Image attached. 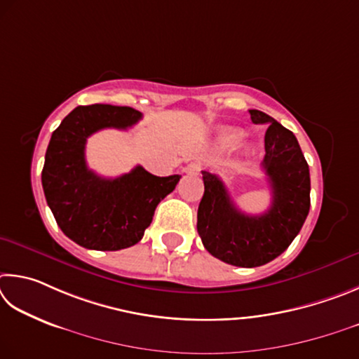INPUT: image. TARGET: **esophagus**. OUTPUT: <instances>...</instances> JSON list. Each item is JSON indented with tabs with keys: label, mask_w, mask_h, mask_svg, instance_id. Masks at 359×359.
Instances as JSON below:
<instances>
[{
	"label": "esophagus",
	"mask_w": 359,
	"mask_h": 359,
	"mask_svg": "<svg viewBox=\"0 0 359 359\" xmlns=\"http://www.w3.org/2000/svg\"><path fill=\"white\" fill-rule=\"evenodd\" d=\"M200 168H202V165H200L198 162H191L187 163V165L183 168L184 173H198Z\"/></svg>",
	"instance_id": "obj_1"
}]
</instances>
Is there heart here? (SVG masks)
Wrapping results in <instances>:
<instances>
[{
    "mask_svg": "<svg viewBox=\"0 0 359 359\" xmlns=\"http://www.w3.org/2000/svg\"><path fill=\"white\" fill-rule=\"evenodd\" d=\"M241 137V132L236 130V129H222L219 132V143L222 144V147H229V144H233L238 138Z\"/></svg>",
    "mask_w": 359,
    "mask_h": 359,
    "instance_id": "b5f03b06",
    "label": "heart"
}]
</instances>
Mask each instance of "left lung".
<instances>
[{
	"mask_svg": "<svg viewBox=\"0 0 359 359\" xmlns=\"http://www.w3.org/2000/svg\"><path fill=\"white\" fill-rule=\"evenodd\" d=\"M254 124H268L262 167L271 186V206L259 216L244 215L231 202L219 176L202 172L205 194L197 230L205 249L229 265L255 268L290 246L309 215L311 175L297 137L266 113L249 110Z\"/></svg>",
	"mask_w": 359,
	"mask_h": 359,
	"instance_id": "left-lung-1",
	"label": "left lung"
}]
</instances>
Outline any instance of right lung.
I'll use <instances>...</instances> for the list:
<instances>
[{"mask_svg": "<svg viewBox=\"0 0 359 359\" xmlns=\"http://www.w3.org/2000/svg\"><path fill=\"white\" fill-rule=\"evenodd\" d=\"M142 118L130 107L80 105L62 119L50 138L42 187L56 224L79 246L119 250L137 244L153 221L156 206L181 176H156L137 165L118 178L88 168V137L105 128L128 129Z\"/></svg>", "mask_w": 359, "mask_h": 359, "instance_id": "obj_1", "label": "right lung"}]
</instances>
